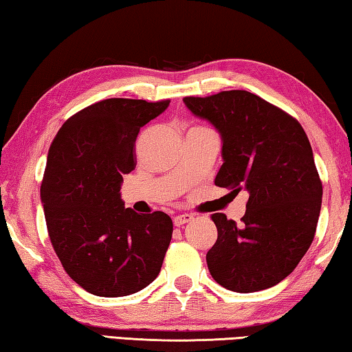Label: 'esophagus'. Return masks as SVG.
<instances>
[{
    "mask_svg": "<svg viewBox=\"0 0 352 352\" xmlns=\"http://www.w3.org/2000/svg\"><path fill=\"white\" fill-rule=\"evenodd\" d=\"M192 219H194V217L190 216V214H178V216L174 217V225H175V226H182V225H184V223L190 222V220H192Z\"/></svg>",
    "mask_w": 352,
    "mask_h": 352,
    "instance_id": "obj_1",
    "label": "esophagus"
}]
</instances>
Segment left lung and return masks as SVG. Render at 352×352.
<instances>
[{
    "label": "left lung",
    "mask_w": 352,
    "mask_h": 352,
    "mask_svg": "<svg viewBox=\"0 0 352 352\" xmlns=\"http://www.w3.org/2000/svg\"><path fill=\"white\" fill-rule=\"evenodd\" d=\"M183 102L222 140L216 186L248 192L241 223L222 212L211 216L217 226L206 253L211 276L239 294L273 287L294 272L317 230L323 186L307 135L295 118L250 91Z\"/></svg>",
    "instance_id": "left-lung-1"
}]
</instances>
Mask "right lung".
<instances>
[{"label":"right lung","instance_id":"add662e5","mask_svg":"<svg viewBox=\"0 0 352 352\" xmlns=\"http://www.w3.org/2000/svg\"><path fill=\"white\" fill-rule=\"evenodd\" d=\"M170 100L113 98L76 113L47 152L40 188L47 233L63 269L98 296H127L162 270L172 219L124 206L122 174L135 169L141 127Z\"/></svg>","mask_w":352,"mask_h":352}]
</instances>
